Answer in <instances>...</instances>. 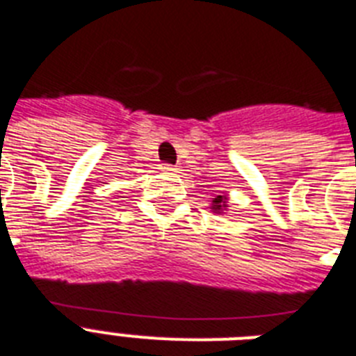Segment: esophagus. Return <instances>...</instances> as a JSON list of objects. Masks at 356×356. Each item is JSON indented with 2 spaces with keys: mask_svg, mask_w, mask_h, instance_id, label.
Listing matches in <instances>:
<instances>
[{
  "mask_svg": "<svg viewBox=\"0 0 356 356\" xmlns=\"http://www.w3.org/2000/svg\"><path fill=\"white\" fill-rule=\"evenodd\" d=\"M161 169H165V171H171V172H178V165H171V163H163Z\"/></svg>",
  "mask_w": 356,
  "mask_h": 356,
  "instance_id": "obj_1",
  "label": "esophagus"
}]
</instances>
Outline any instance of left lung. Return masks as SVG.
Instances as JSON below:
<instances>
[{
    "label": "left lung",
    "mask_w": 356,
    "mask_h": 356,
    "mask_svg": "<svg viewBox=\"0 0 356 356\" xmlns=\"http://www.w3.org/2000/svg\"><path fill=\"white\" fill-rule=\"evenodd\" d=\"M225 207V198L224 196H216L213 200V211H222Z\"/></svg>",
    "instance_id": "1"
}]
</instances>
